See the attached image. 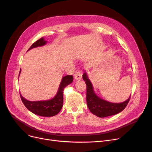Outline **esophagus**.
Wrapping results in <instances>:
<instances>
[{
    "label": "esophagus",
    "instance_id": "esophagus-1",
    "mask_svg": "<svg viewBox=\"0 0 152 152\" xmlns=\"http://www.w3.org/2000/svg\"><path fill=\"white\" fill-rule=\"evenodd\" d=\"M75 79L76 80H79V79H81L82 78V73L79 71H77L75 75H74Z\"/></svg>",
    "mask_w": 152,
    "mask_h": 152
}]
</instances>
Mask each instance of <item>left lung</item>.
I'll return each mask as SVG.
<instances>
[{
	"instance_id": "8db88e82",
	"label": "left lung",
	"mask_w": 152,
	"mask_h": 152,
	"mask_svg": "<svg viewBox=\"0 0 152 152\" xmlns=\"http://www.w3.org/2000/svg\"><path fill=\"white\" fill-rule=\"evenodd\" d=\"M84 81L87 85L86 100L87 105L91 112L100 118H105L118 114L122 111L128 104L130 97L127 100L122 103H111L102 99L95 94L91 82L87 74L83 75Z\"/></svg>"
}]
</instances>
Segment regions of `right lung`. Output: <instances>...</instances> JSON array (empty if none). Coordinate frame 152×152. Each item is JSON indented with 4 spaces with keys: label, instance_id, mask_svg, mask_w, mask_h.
<instances>
[{
    "label": "right lung",
    "instance_id": "add662e5",
    "mask_svg": "<svg viewBox=\"0 0 152 152\" xmlns=\"http://www.w3.org/2000/svg\"><path fill=\"white\" fill-rule=\"evenodd\" d=\"M43 37L39 39L29 48L28 50H31L33 48L41 47L46 44ZM21 72L20 71L19 76ZM73 81V77L72 75H67L63 77L60 83L58 90L55 96L49 100L44 101H29L23 97L20 94V97L23 104L26 108L36 115L44 117H50L57 115L61 109L63 102V89L65 87L71 84Z\"/></svg>",
    "mask_w": 152,
    "mask_h": 152
}]
</instances>
